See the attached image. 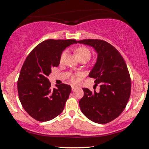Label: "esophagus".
<instances>
[{
  "label": "esophagus",
  "instance_id": "esophagus-1",
  "mask_svg": "<svg viewBox=\"0 0 149 149\" xmlns=\"http://www.w3.org/2000/svg\"><path fill=\"white\" fill-rule=\"evenodd\" d=\"M71 89H72V91H75V90H76L77 89V88H76V87H75V86H72V87H71Z\"/></svg>",
  "mask_w": 149,
  "mask_h": 149
}]
</instances>
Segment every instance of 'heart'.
<instances>
[{
  "label": "heart",
  "instance_id": "obj_1",
  "mask_svg": "<svg viewBox=\"0 0 149 149\" xmlns=\"http://www.w3.org/2000/svg\"><path fill=\"white\" fill-rule=\"evenodd\" d=\"M74 52L78 59L85 57L87 58L89 60V59H90V57H91V51H90L88 47H85V46H79V47H76V48L75 49ZM65 54H66L65 51L61 53L60 57L61 61H62L63 59H64ZM78 76H79V75H73V76H71V80L73 83H77V81H78Z\"/></svg>",
  "mask_w": 149,
  "mask_h": 149
}]
</instances>
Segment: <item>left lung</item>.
I'll list each match as a JSON object with an SVG mask.
<instances>
[{"instance_id": "8db88e82", "label": "left lung", "mask_w": 149, "mask_h": 149, "mask_svg": "<svg viewBox=\"0 0 149 149\" xmlns=\"http://www.w3.org/2000/svg\"><path fill=\"white\" fill-rule=\"evenodd\" d=\"M78 42L92 46L98 54L89 77L95 78L96 85H100L99 92L83 88L80 110L96 123H108L120 115L129 101L131 79L127 66L118 50L107 41L85 39Z\"/></svg>"}]
</instances>
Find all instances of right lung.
I'll return each instance as SVG.
<instances>
[{"instance_id": "obj_1", "label": "right lung", "mask_w": 149, "mask_h": 149, "mask_svg": "<svg viewBox=\"0 0 149 149\" xmlns=\"http://www.w3.org/2000/svg\"><path fill=\"white\" fill-rule=\"evenodd\" d=\"M77 42L74 39L44 40L24 62L17 80L19 98L27 113L36 120H50L64 110L71 87L62 83L51 89L47 76L53 67L59 66L62 51Z\"/></svg>"}]
</instances>
